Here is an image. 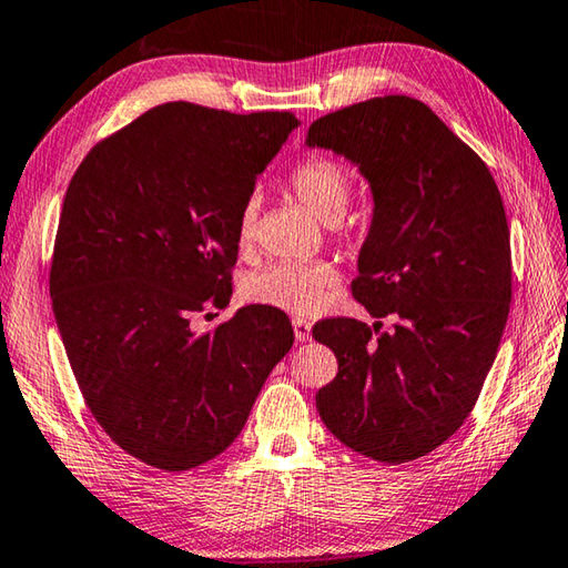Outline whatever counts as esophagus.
Instances as JSON below:
<instances>
[{"mask_svg": "<svg viewBox=\"0 0 568 568\" xmlns=\"http://www.w3.org/2000/svg\"><path fill=\"white\" fill-rule=\"evenodd\" d=\"M292 324H294V336H296V341H302V344H304V341L312 338V324H308L306 318H294Z\"/></svg>", "mask_w": 568, "mask_h": 568, "instance_id": "1", "label": "esophagus"}]
</instances>
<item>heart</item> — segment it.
Instances as JSON below:
<instances>
[{
    "mask_svg": "<svg viewBox=\"0 0 568 568\" xmlns=\"http://www.w3.org/2000/svg\"><path fill=\"white\" fill-rule=\"evenodd\" d=\"M288 190L302 205L324 224H336L346 215L351 202V175L334 158L312 155L288 173ZM256 215L260 202L250 197L240 210L237 242L252 247L256 240ZM338 284V274L324 262H276L254 272L244 282L250 302L282 308L286 314L308 316L326 306L331 292Z\"/></svg>",
    "mask_w": 568,
    "mask_h": 568,
    "instance_id": "b5f03b06",
    "label": "heart"
}]
</instances>
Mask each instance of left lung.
I'll list each match as a JSON object with an SVG mask.
<instances>
[{"label": "left lung", "mask_w": 568, "mask_h": 568, "mask_svg": "<svg viewBox=\"0 0 568 568\" xmlns=\"http://www.w3.org/2000/svg\"><path fill=\"white\" fill-rule=\"evenodd\" d=\"M308 148L356 163L373 220L351 284L390 331L336 316L314 338L338 358L316 393L341 443L388 465L440 447L473 413L511 302V250L495 178L410 95L353 103L308 125Z\"/></svg>", "instance_id": "obj_1"}]
</instances>
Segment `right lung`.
Wrapping results in <instances>:
<instances>
[{
	"mask_svg": "<svg viewBox=\"0 0 568 568\" xmlns=\"http://www.w3.org/2000/svg\"><path fill=\"white\" fill-rule=\"evenodd\" d=\"M298 125L288 111L155 105L83 158L63 197L49 292L73 376L105 435L185 473L237 440L294 344L280 308L227 306L237 220L256 175Z\"/></svg>",
	"mask_w": 568,
	"mask_h": 568,
	"instance_id": "obj_1",
	"label": "right lung"
}]
</instances>
